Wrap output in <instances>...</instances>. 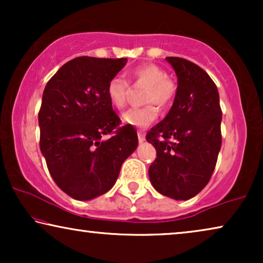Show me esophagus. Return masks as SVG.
<instances>
[{"mask_svg": "<svg viewBox=\"0 0 263 263\" xmlns=\"http://www.w3.org/2000/svg\"><path fill=\"white\" fill-rule=\"evenodd\" d=\"M138 138L140 142L145 141V132L143 130H138Z\"/></svg>", "mask_w": 263, "mask_h": 263, "instance_id": "obj_1", "label": "esophagus"}]
</instances>
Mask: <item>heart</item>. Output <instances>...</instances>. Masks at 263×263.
I'll list each match as a JSON object with an SVG mask.
<instances>
[{"label": "heart", "instance_id": "heart-1", "mask_svg": "<svg viewBox=\"0 0 263 263\" xmlns=\"http://www.w3.org/2000/svg\"><path fill=\"white\" fill-rule=\"evenodd\" d=\"M129 81L134 85L146 86L143 103L146 105L129 109L122 115V121L133 127H147L157 118V105L167 109L177 95V82L167 75L164 68L154 63H143L129 71ZM129 84L121 78L111 79L107 84V97L111 105L122 110L127 105Z\"/></svg>", "mask_w": 263, "mask_h": 263}]
</instances>
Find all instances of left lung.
I'll list each match as a JSON object with an SVG mask.
<instances>
[{"instance_id":"left-lung-1","label":"left lung","mask_w":263,"mask_h":263,"mask_svg":"<svg viewBox=\"0 0 263 263\" xmlns=\"http://www.w3.org/2000/svg\"><path fill=\"white\" fill-rule=\"evenodd\" d=\"M178 78L177 95L163 121L147 133L157 151L148 175L157 192L175 200L199 194L213 174L221 147L218 88L197 64L166 57Z\"/></svg>"}]
</instances>
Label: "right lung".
I'll list each match as a JSON object with an SVG mask.
<instances>
[{
  "label": "right lung",
  "instance_id": "right-lung-1",
  "mask_svg": "<svg viewBox=\"0 0 263 263\" xmlns=\"http://www.w3.org/2000/svg\"><path fill=\"white\" fill-rule=\"evenodd\" d=\"M125 63L127 59L77 57L45 86L39 146L52 179L75 200L109 192L138 147L134 127L121 125L107 97V84ZM104 135L109 139L102 140Z\"/></svg>",
  "mask_w": 263,
  "mask_h": 263
}]
</instances>
